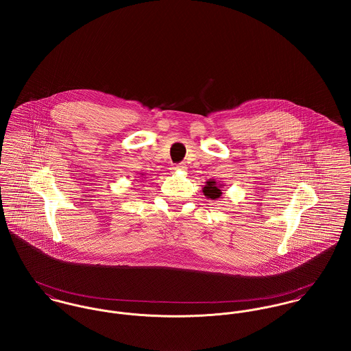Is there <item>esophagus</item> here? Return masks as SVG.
<instances>
[{"instance_id": "1", "label": "esophagus", "mask_w": 351, "mask_h": 351, "mask_svg": "<svg viewBox=\"0 0 351 351\" xmlns=\"http://www.w3.org/2000/svg\"><path fill=\"white\" fill-rule=\"evenodd\" d=\"M171 170H174V171H178V170H186V166H185L184 163H178V165H174V166L171 167Z\"/></svg>"}]
</instances>
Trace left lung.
<instances>
[{
  "label": "left lung",
  "mask_w": 351,
  "mask_h": 351,
  "mask_svg": "<svg viewBox=\"0 0 351 351\" xmlns=\"http://www.w3.org/2000/svg\"><path fill=\"white\" fill-rule=\"evenodd\" d=\"M220 186L221 185H217L215 180H209L206 181L205 186L202 188V192H204V196L206 199H212V200H216L221 196V191H220Z\"/></svg>",
  "instance_id": "1"
}]
</instances>
